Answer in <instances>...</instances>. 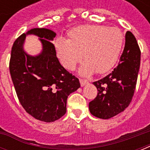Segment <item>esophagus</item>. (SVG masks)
<instances>
[{"mask_svg":"<svg viewBox=\"0 0 150 150\" xmlns=\"http://www.w3.org/2000/svg\"><path fill=\"white\" fill-rule=\"evenodd\" d=\"M79 82H80V85H81V86L82 87H83L84 86H86V85L88 83V81L84 79H79Z\"/></svg>","mask_w":150,"mask_h":150,"instance_id":"34e87169","label":"esophagus"}]
</instances>
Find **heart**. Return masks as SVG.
Here are the masks:
<instances>
[{"instance_id": "b5f03b06", "label": "heart", "mask_w": 150, "mask_h": 150, "mask_svg": "<svg viewBox=\"0 0 150 150\" xmlns=\"http://www.w3.org/2000/svg\"><path fill=\"white\" fill-rule=\"evenodd\" d=\"M124 43V36L115 27L88 25L71 29L68 40L59 37L54 42L57 57L69 71L82 58L85 61L79 70L83 76L95 71L103 74L110 70L118 60Z\"/></svg>"}]
</instances>
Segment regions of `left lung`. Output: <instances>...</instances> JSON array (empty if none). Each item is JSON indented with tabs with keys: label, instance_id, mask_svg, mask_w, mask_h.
<instances>
[{
	"label": "left lung",
	"instance_id": "1",
	"mask_svg": "<svg viewBox=\"0 0 150 150\" xmlns=\"http://www.w3.org/2000/svg\"><path fill=\"white\" fill-rule=\"evenodd\" d=\"M140 50L131 32L125 34V45L120 63L111 73L93 82L97 96L89 103L93 116L109 119L124 111L132 101L140 66Z\"/></svg>",
	"mask_w": 150,
	"mask_h": 150
}]
</instances>
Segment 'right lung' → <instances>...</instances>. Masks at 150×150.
I'll list each match as a JSON object with an SVG mask.
<instances>
[{"mask_svg": "<svg viewBox=\"0 0 150 150\" xmlns=\"http://www.w3.org/2000/svg\"><path fill=\"white\" fill-rule=\"evenodd\" d=\"M34 35L42 44L40 54L33 56L24 50L25 37ZM56 33L34 28L15 41L9 70L18 98L25 111L34 118L53 122L66 113L68 96L80 87L79 80L59 62L51 41Z\"/></svg>", "mask_w": 150, "mask_h": 150, "instance_id": "1", "label": "right lung"}]
</instances>
